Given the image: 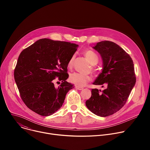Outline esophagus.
Listing matches in <instances>:
<instances>
[{"label": "esophagus", "mask_w": 150, "mask_h": 150, "mask_svg": "<svg viewBox=\"0 0 150 150\" xmlns=\"http://www.w3.org/2000/svg\"><path fill=\"white\" fill-rule=\"evenodd\" d=\"M75 88H76V89H77V90H83V87H78V86H76V85H75Z\"/></svg>", "instance_id": "34e87169"}]
</instances>
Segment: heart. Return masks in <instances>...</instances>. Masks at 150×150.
Segmentation results:
<instances>
[{"mask_svg":"<svg viewBox=\"0 0 150 150\" xmlns=\"http://www.w3.org/2000/svg\"><path fill=\"white\" fill-rule=\"evenodd\" d=\"M84 54L88 61L92 64V65H96L98 62V56L97 54L91 50H87L84 53ZM74 60V56H73L68 62V66L69 68H71L73 65V62ZM92 79L91 76L84 75L81 73L74 72L69 76V80L71 82L74 83L76 86L83 87L85 86L88 82Z\"/></svg>","mask_w":150,"mask_h":150,"instance_id":"1","label":"heart"}]
</instances>
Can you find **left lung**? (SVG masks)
Listing matches in <instances>:
<instances>
[{"mask_svg": "<svg viewBox=\"0 0 150 150\" xmlns=\"http://www.w3.org/2000/svg\"><path fill=\"white\" fill-rule=\"evenodd\" d=\"M93 49L100 53L103 60L102 72L93 84L104 85L107 88L102 92L92 89L91 97L85 104L94 114L106 117L122 108L135 86L134 62L129 54L112 41L98 42Z\"/></svg>", "mask_w": 150, "mask_h": 150, "instance_id": "left-lung-1", "label": "left lung"}]
</instances>
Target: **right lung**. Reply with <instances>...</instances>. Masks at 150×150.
<instances>
[{"mask_svg":"<svg viewBox=\"0 0 150 150\" xmlns=\"http://www.w3.org/2000/svg\"><path fill=\"white\" fill-rule=\"evenodd\" d=\"M78 45L42 38L22 51L14 71V78L20 96L35 113L48 116L58 110L67 93L74 87L68 82V64ZM62 83L54 87L53 79Z\"/></svg>","mask_w":150,"mask_h":150,"instance_id":"add662e5","label":"right lung"}]
</instances>
